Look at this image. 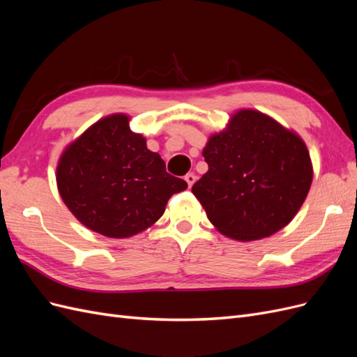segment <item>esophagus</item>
I'll return each mask as SVG.
<instances>
[{"label": "esophagus", "instance_id": "1", "mask_svg": "<svg viewBox=\"0 0 357 357\" xmlns=\"http://www.w3.org/2000/svg\"><path fill=\"white\" fill-rule=\"evenodd\" d=\"M185 180H186V183H188V186H189V188H192L193 183L197 181V176H195V174H192V172H190V174H186V176H185Z\"/></svg>", "mask_w": 357, "mask_h": 357}]
</instances>
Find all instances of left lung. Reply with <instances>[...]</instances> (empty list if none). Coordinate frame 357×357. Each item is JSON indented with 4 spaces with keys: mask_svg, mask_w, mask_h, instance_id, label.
Masks as SVG:
<instances>
[{
    "mask_svg": "<svg viewBox=\"0 0 357 357\" xmlns=\"http://www.w3.org/2000/svg\"><path fill=\"white\" fill-rule=\"evenodd\" d=\"M208 171L192 186L208 220L238 241L265 238L295 218L312 181L305 143L269 116L236 112L210 137Z\"/></svg>",
    "mask_w": 357,
    "mask_h": 357,
    "instance_id": "8db88e82",
    "label": "left lung"
}]
</instances>
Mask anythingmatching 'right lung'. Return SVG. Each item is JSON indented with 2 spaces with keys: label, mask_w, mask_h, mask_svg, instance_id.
<instances>
[{
  "label": "right lung",
  "mask_w": 357,
  "mask_h": 357,
  "mask_svg": "<svg viewBox=\"0 0 357 357\" xmlns=\"http://www.w3.org/2000/svg\"><path fill=\"white\" fill-rule=\"evenodd\" d=\"M126 114L92 125L62 153L56 168L61 197L89 228L110 238H128L152 226L168 199L188 188L150 152L146 138L129 129Z\"/></svg>",
  "instance_id": "1"
}]
</instances>
